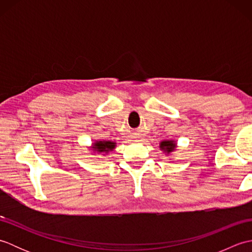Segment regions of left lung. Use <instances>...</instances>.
<instances>
[{"label":"left lung","mask_w":252,"mask_h":252,"mask_svg":"<svg viewBox=\"0 0 252 252\" xmlns=\"http://www.w3.org/2000/svg\"><path fill=\"white\" fill-rule=\"evenodd\" d=\"M175 147H176V145L173 141H162L161 143H160V148H161L162 151L167 152L168 154L173 152Z\"/></svg>","instance_id":"obj_1"}]
</instances>
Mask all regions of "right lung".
Here are the masks:
<instances>
[{"label":"right lung","mask_w":252,"mask_h":252,"mask_svg":"<svg viewBox=\"0 0 252 252\" xmlns=\"http://www.w3.org/2000/svg\"><path fill=\"white\" fill-rule=\"evenodd\" d=\"M116 143L111 141H97L94 143L93 149L97 153H108L109 151H112L115 148Z\"/></svg>","instance_id":"1"}]
</instances>
